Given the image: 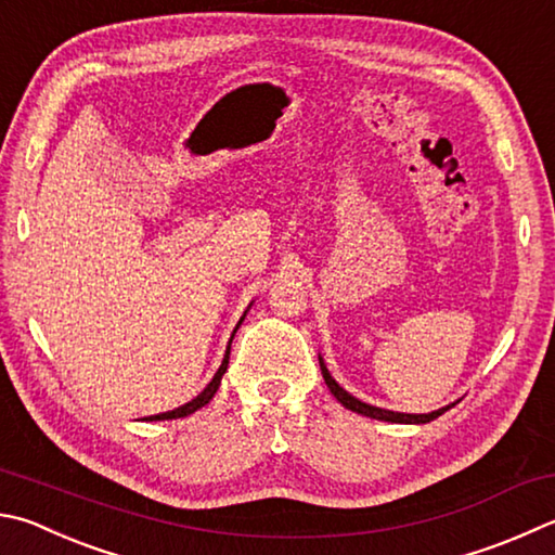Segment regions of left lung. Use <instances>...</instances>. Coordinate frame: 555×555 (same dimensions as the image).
Returning <instances> with one entry per match:
<instances>
[{
    "mask_svg": "<svg viewBox=\"0 0 555 555\" xmlns=\"http://www.w3.org/2000/svg\"><path fill=\"white\" fill-rule=\"evenodd\" d=\"M318 359H320L322 378H325L332 396H335L347 410L359 412V415H364V417H374V420H383V422H400V425H427V422L437 420L439 415H444V412L451 408V405L439 408L435 412H427V415H408V412H392V410H383V408H376V405H369V402H361L359 398L349 396V392L341 388L335 378L330 376V371L325 366V361H322V357H318Z\"/></svg>",
    "mask_w": 555,
    "mask_h": 555,
    "instance_id": "left-lung-1",
    "label": "left lung"
}]
</instances>
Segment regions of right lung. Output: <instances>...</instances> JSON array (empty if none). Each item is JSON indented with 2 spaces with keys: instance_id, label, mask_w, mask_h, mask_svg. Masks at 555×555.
<instances>
[{
  "instance_id": "1",
  "label": "right lung",
  "mask_w": 555,
  "mask_h": 555,
  "mask_svg": "<svg viewBox=\"0 0 555 555\" xmlns=\"http://www.w3.org/2000/svg\"><path fill=\"white\" fill-rule=\"evenodd\" d=\"M247 312V310H245ZM243 320H245V315L240 318V322H237V327L243 325ZM237 327L233 330V337H235V332H237ZM233 337H230V345H233ZM228 359H230V347H228V351H225V357H223V364H220V369L216 371V376L210 378V383L208 386L198 392V396L194 398V400H189V402H184V405L181 408H177V410H169V412H159V415H150V417H145V420H150V422H157V420H177V417H186V415H194L196 410H201L204 405H208L210 400H214V396H216V390L220 388V378H223V374L228 371Z\"/></svg>"
}]
</instances>
